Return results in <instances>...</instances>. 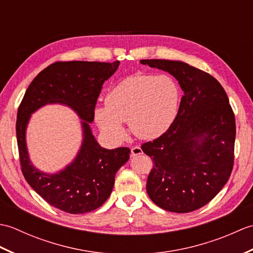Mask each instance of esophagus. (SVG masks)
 <instances>
[{
    "instance_id": "34e87169",
    "label": "esophagus",
    "mask_w": 253,
    "mask_h": 253,
    "mask_svg": "<svg viewBox=\"0 0 253 253\" xmlns=\"http://www.w3.org/2000/svg\"><path fill=\"white\" fill-rule=\"evenodd\" d=\"M140 154H142V149L140 147L136 146V147L131 148V157L132 158L137 157V155H140Z\"/></svg>"
}]
</instances>
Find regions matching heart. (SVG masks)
Returning a JSON list of instances; mask_svg holds the SVG:
<instances>
[{"instance_id":"heart-1","label":"heart","mask_w":253,"mask_h":253,"mask_svg":"<svg viewBox=\"0 0 253 253\" xmlns=\"http://www.w3.org/2000/svg\"><path fill=\"white\" fill-rule=\"evenodd\" d=\"M180 90L166 75L136 74L123 79L105 96V106L95 110V121L112 138L123 139L128 122L130 131L142 140L162 136L178 113Z\"/></svg>"}]
</instances>
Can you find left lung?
<instances>
[{
    "mask_svg": "<svg viewBox=\"0 0 253 253\" xmlns=\"http://www.w3.org/2000/svg\"><path fill=\"white\" fill-rule=\"evenodd\" d=\"M140 63L169 73L184 91L173 125L141 146L153 161L147 192L166 211L192 212L211 201L232 173L234 112L221 84L201 69L180 61Z\"/></svg>",
    "mask_w": 253,
    "mask_h": 253,
    "instance_id": "obj_1",
    "label": "left lung"
}]
</instances>
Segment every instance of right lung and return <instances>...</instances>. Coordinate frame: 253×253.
<instances>
[{
    "label": "right lung",
    "mask_w": 253,
    "mask_h": 253,
    "mask_svg": "<svg viewBox=\"0 0 253 253\" xmlns=\"http://www.w3.org/2000/svg\"><path fill=\"white\" fill-rule=\"evenodd\" d=\"M120 61L56 62L38 74L19 105L16 135L21 171L38 195L61 211L80 214L100 208L110 197L117 170L129 159L128 148H102L91 130L102 84L114 74ZM47 104L71 107L82 120L83 141L77 158L54 174L31 163L25 130L31 114Z\"/></svg>",
    "instance_id": "right-lung-1"
}]
</instances>
